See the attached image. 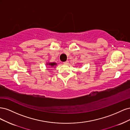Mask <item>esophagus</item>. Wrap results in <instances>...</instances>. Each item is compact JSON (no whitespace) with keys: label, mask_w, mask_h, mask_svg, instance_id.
I'll use <instances>...</instances> for the list:
<instances>
[{"label":"esophagus","mask_w":130,"mask_h":130,"mask_svg":"<svg viewBox=\"0 0 130 130\" xmlns=\"http://www.w3.org/2000/svg\"><path fill=\"white\" fill-rule=\"evenodd\" d=\"M68 61H66V62H63V64H68Z\"/></svg>","instance_id":"1"}]
</instances>
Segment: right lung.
Masks as SVG:
<instances>
[{"mask_svg":"<svg viewBox=\"0 0 130 130\" xmlns=\"http://www.w3.org/2000/svg\"><path fill=\"white\" fill-rule=\"evenodd\" d=\"M56 64H57L56 63H54V62H53V63H47V64H46V65H48L49 66L50 68H53Z\"/></svg>","mask_w":130,"mask_h":130,"instance_id":"add662e5","label":"right lung"}]
</instances>
